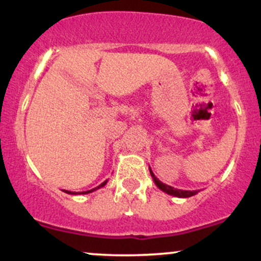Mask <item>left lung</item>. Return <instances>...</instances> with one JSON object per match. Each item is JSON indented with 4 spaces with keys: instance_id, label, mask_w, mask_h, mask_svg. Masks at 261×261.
I'll list each match as a JSON object with an SVG mask.
<instances>
[{
    "instance_id": "left-lung-1",
    "label": "left lung",
    "mask_w": 261,
    "mask_h": 261,
    "mask_svg": "<svg viewBox=\"0 0 261 261\" xmlns=\"http://www.w3.org/2000/svg\"><path fill=\"white\" fill-rule=\"evenodd\" d=\"M149 173H151V176L152 179H153L154 184L157 185L158 189H161L162 191H164L166 194H168V195H173V196H176V197H190L193 195H196L197 193H199V190H181V189H175L173 187H170V185H167L164 184V182H162L160 179L157 178L153 174V172H152L151 168H149Z\"/></svg>"
}]
</instances>
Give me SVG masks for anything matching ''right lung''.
I'll return each instance as SVG.
<instances>
[{
  "label": "right lung",
  "instance_id": "right-lung-1",
  "mask_svg": "<svg viewBox=\"0 0 261 261\" xmlns=\"http://www.w3.org/2000/svg\"><path fill=\"white\" fill-rule=\"evenodd\" d=\"M107 182H108V180L103 181V182H101L100 185H98L97 188H93V189H91V190H87V191H68V190H62V191H65L66 194H70V195H81V194H89V193H93V191L98 190V189L103 188L104 185L107 184Z\"/></svg>",
  "mask_w": 261,
  "mask_h": 261
}]
</instances>
